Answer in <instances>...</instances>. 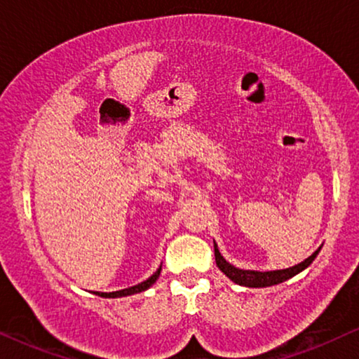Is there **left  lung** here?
I'll return each instance as SVG.
<instances>
[{"label":"left lung","mask_w":359,"mask_h":359,"mask_svg":"<svg viewBox=\"0 0 359 359\" xmlns=\"http://www.w3.org/2000/svg\"><path fill=\"white\" fill-rule=\"evenodd\" d=\"M320 248H317L316 252L311 255V257H309L307 259H304L302 263H299L292 268L276 269V271H253V269L235 268L233 264L225 262V258L220 255L217 245H215V242H214L215 263H217L220 271H222L229 279H232L235 284H240V286H247V287H268V286H274V284L287 281L289 278L296 276V274L304 271V269H306L309 264L316 259L318 252H320Z\"/></svg>","instance_id":"left-lung-1"}]
</instances>
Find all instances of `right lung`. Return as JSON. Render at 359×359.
I'll list each match as a JSON object with an SVG mask.
<instances>
[{"label":"right lung","mask_w":359,"mask_h":359,"mask_svg":"<svg viewBox=\"0 0 359 359\" xmlns=\"http://www.w3.org/2000/svg\"><path fill=\"white\" fill-rule=\"evenodd\" d=\"M160 271H161V266L156 269V271L151 274V276L147 279V281H142L139 284H135V286L127 287V289H121V291H116V292H97V296H101V297H126V296H132V294L147 291V289H149L151 284H154L156 279H158Z\"/></svg>","instance_id":"obj_1"}]
</instances>
